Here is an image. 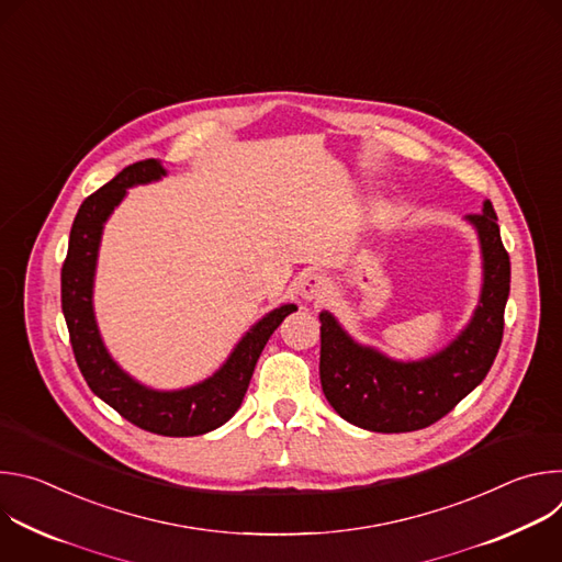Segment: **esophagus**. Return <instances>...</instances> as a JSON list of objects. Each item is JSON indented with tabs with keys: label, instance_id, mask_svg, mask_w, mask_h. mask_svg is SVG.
I'll use <instances>...</instances> for the list:
<instances>
[{
	"label": "esophagus",
	"instance_id": "34e87169",
	"mask_svg": "<svg viewBox=\"0 0 562 562\" xmlns=\"http://www.w3.org/2000/svg\"><path fill=\"white\" fill-rule=\"evenodd\" d=\"M331 291V284L325 276L319 273H313V276H306L300 284V295L304 302H323Z\"/></svg>",
	"mask_w": 562,
	"mask_h": 562
}]
</instances>
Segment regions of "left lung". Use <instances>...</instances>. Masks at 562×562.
I'll use <instances>...</instances> for the list:
<instances>
[{
    "mask_svg": "<svg viewBox=\"0 0 562 562\" xmlns=\"http://www.w3.org/2000/svg\"><path fill=\"white\" fill-rule=\"evenodd\" d=\"M477 233L483 286L464 329L423 360H393L356 342L329 311L319 313V382L347 423L378 434H405L447 416L490 373L503 342L509 256L490 200L464 217Z\"/></svg>",
    "mask_w": 562,
    "mask_h": 562,
    "instance_id": "left-lung-1",
    "label": "left lung"
}]
</instances>
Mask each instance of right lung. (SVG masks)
I'll use <instances>...</instances> for the list:
<instances>
[{
	"instance_id": "1",
	"label": "right lung",
	"mask_w": 562,
	"mask_h": 562,
	"mask_svg": "<svg viewBox=\"0 0 562 562\" xmlns=\"http://www.w3.org/2000/svg\"><path fill=\"white\" fill-rule=\"evenodd\" d=\"M165 176L167 169L157 159H144V162L126 167L82 202L70 228L68 254L61 267V311L77 367L91 391L122 418L144 431L187 438L222 427L239 409L267 340L289 313L297 311V306L282 304L269 311L233 347L226 362L198 384L159 391L128 375L111 358L95 319L93 284L98 254L104 224L126 198V191L137 184L157 182Z\"/></svg>"
}]
</instances>
